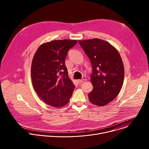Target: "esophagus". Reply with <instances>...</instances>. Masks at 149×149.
<instances>
[{
	"instance_id": "34e87169",
	"label": "esophagus",
	"mask_w": 149,
	"mask_h": 149,
	"mask_svg": "<svg viewBox=\"0 0 149 149\" xmlns=\"http://www.w3.org/2000/svg\"><path fill=\"white\" fill-rule=\"evenodd\" d=\"M85 81H86V79H78V82L79 83H82V82H84Z\"/></svg>"
}]
</instances>
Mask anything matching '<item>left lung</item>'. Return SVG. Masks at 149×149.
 <instances>
[{
	"mask_svg": "<svg viewBox=\"0 0 149 149\" xmlns=\"http://www.w3.org/2000/svg\"><path fill=\"white\" fill-rule=\"evenodd\" d=\"M93 67L90 76L93 90L88 94L94 105L104 106L119 94L124 77V65L118 51L108 42L94 38L78 40Z\"/></svg>",
	"mask_w": 149,
	"mask_h": 149,
	"instance_id": "obj_1",
	"label": "left lung"
}]
</instances>
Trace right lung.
<instances>
[{
  "label": "right lung",
  "mask_w": 149,
  "mask_h": 149,
  "mask_svg": "<svg viewBox=\"0 0 149 149\" xmlns=\"http://www.w3.org/2000/svg\"><path fill=\"white\" fill-rule=\"evenodd\" d=\"M77 40H52L40 45L32 62L33 87L40 98L54 107L66 105L75 86L68 77L65 64L68 50Z\"/></svg>",
  "instance_id": "1"
}]
</instances>
